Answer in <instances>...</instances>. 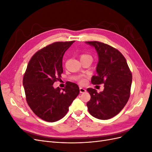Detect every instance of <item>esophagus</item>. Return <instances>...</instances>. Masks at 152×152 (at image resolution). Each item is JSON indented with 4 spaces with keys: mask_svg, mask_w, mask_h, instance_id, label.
I'll return each mask as SVG.
<instances>
[{
    "mask_svg": "<svg viewBox=\"0 0 152 152\" xmlns=\"http://www.w3.org/2000/svg\"><path fill=\"white\" fill-rule=\"evenodd\" d=\"M79 89H80V93H84L86 91V90L84 88H83V87H79Z\"/></svg>",
    "mask_w": 152,
    "mask_h": 152,
    "instance_id": "obj_1",
    "label": "esophagus"
}]
</instances>
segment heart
Instances as JSON below:
<instances>
[{
  "label": "heart",
  "instance_id": "heart-1",
  "mask_svg": "<svg viewBox=\"0 0 152 152\" xmlns=\"http://www.w3.org/2000/svg\"><path fill=\"white\" fill-rule=\"evenodd\" d=\"M80 60L82 61V60H84V59H92L93 58H92V56H91V55L89 54H82L80 55ZM80 82L81 84H84L85 82V79H84V78H82V79H80Z\"/></svg>",
  "mask_w": 152,
  "mask_h": 152
}]
</instances>
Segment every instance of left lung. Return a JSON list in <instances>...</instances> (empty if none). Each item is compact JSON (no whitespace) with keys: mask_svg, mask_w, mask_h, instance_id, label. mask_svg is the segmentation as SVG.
I'll return each instance as SVG.
<instances>
[{"mask_svg":"<svg viewBox=\"0 0 152 152\" xmlns=\"http://www.w3.org/2000/svg\"><path fill=\"white\" fill-rule=\"evenodd\" d=\"M86 43L95 48L99 59L97 75L92 77V84H104V90L99 93L95 89H87L91 95L87 103L88 111L95 118L107 120L117 115L127 103L132 73L126 58L115 48L98 41Z\"/></svg>","mask_w":152,"mask_h":152,"instance_id":"1","label":"left lung"}]
</instances>
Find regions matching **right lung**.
<instances>
[{"instance_id":"add662e5","label":"right lung","mask_w":152,"mask_h":152,"mask_svg":"<svg viewBox=\"0 0 152 152\" xmlns=\"http://www.w3.org/2000/svg\"><path fill=\"white\" fill-rule=\"evenodd\" d=\"M74 42L48 45L38 50L27 66L23 80L26 102L36 115L45 121L56 122L65 117L79 94V86L71 82H66L63 91L53 86L63 72V55Z\"/></svg>"}]
</instances>
